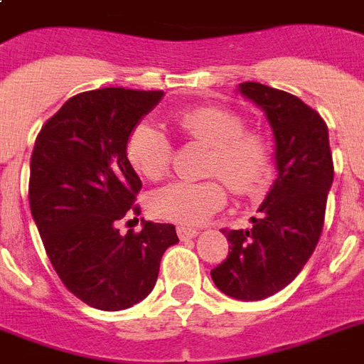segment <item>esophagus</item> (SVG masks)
<instances>
[{
  "instance_id": "esophagus-1",
  "label": "esophagus",
  "mask_w": 364,
  "mask_h": 364,
  "mask_svg": "<svg viewBox=\"0 0 364 364\" xmlns=\"http://www.w3.org/2000/svg\"><path fill=\"white\" fill-rule=\"evenodd\" d=\"M198 230L196 228H191V227H185V225H181V227H177V236L181 240H193L198 236Z\"/></svg>"
}]
</instances>
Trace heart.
Listing matches in <instances>:
<instances>
[{
	"instance_id": "obj_1",
	"label": "heart",
	"mask_w": 364,
	"mask_h": 364,
	"mask_svg": "<svg viewBox=\"0 0 364 364\" xmlns=\"http://www.w3.org/2000/svg\"><path fill=\"white\" fill-rule=\"evenodd\" d=\"M173 122L183 136L211 147L208 173L225 179L238 194H255L264 187L272 171L270 143L259 132L245 130L238 113L215 105H202L179 111ZM126 154L137 173L160 179L171 164V143L162 128L143 121L130 132ZM227 187L220 179L208 181H171L151 196V210L156 215L200 225L227 202Z\"/></svg>"
}]
</instances>
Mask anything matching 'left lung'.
I'll return each instance as SVG.
<instances>
[{"label": "left lung", "mask_w": 364, "mask_h": 364, "mask_svg": "<svg viewBox=\"0 0 364 364\" xmlns=\"http://www.w3.org/2000/svg\"><path fill=\"white\" fill-rule=\"evenodd\" d=\"M274 134L277 177L247 230H223L228 257L211 270L221 293L238 300L268 299L299 276L314 253L334 179L328 130L317 111L293 94L240 82Z\"/></svg>", "instance_id": "1"}]
</instances>
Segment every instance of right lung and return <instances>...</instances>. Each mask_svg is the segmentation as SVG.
Segmentation results:
<instances>
[{"mask_svg": "<svg viewBox=\"0 0 364 364\" xmlns=\"http://www.w3.org/2000/svg\"><path fill=\"white\" fill-rule=\"evenodd\" d=\"M162 90L100 88L70 98L39 132L30 160L31 217L62 283L96 310L119 311L153 291L160 259L179 242L173 225L143 221L122 236L141 179L132 168L130 132Z\"/></svg>", "mask_w": 364, "mask_h": 364, "instance_id": "1", "label": "right lung"}]
</instances>
